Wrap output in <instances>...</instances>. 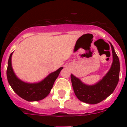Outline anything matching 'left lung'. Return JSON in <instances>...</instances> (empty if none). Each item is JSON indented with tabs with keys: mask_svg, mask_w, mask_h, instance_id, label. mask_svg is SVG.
I'll list each match as a JSON object with an SVG mask.
<instances>
[{
	"mask_svg": "<svg viewBox=\"0 0 127 127\" xmlns=\"http://www.w3.org/2000/svg\"><path fill=\"white\" fill-rule=\"evenodd\" d=\"M111 46L113 58L111 67L98 83L88 86L83 83L72 74L70 75L74 94L81 101L90 104H98L109 97L116 88L120 77V65L118 57L111 44Z\"/></svg>",
	"mask_w": 127,
	"mask_h": 127,
	"instance_id": "8db88e82",
	"label": "left lung"
}]
</instances>
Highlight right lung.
<instances>
[{
    "instance_id": "obj_1",
    "label": "right lung",
    "mask_w": 127,
    "mask_h": 127,
    "mask_svg": "<svg viewBox=\"0 0 127 127\" xmlns=\"http://www.w3.org/2000/svg\"><path fill=\"white\" fill-rule=\"evenodd\" d=\"M11 53L8 60L7 77L9 83L16 94L27 101H38L47 97L50 94L56 79L63 67H60L47 76L38 83H27L19 79L13 72L11 65Z\"/></svg>"
}]
</instances>
